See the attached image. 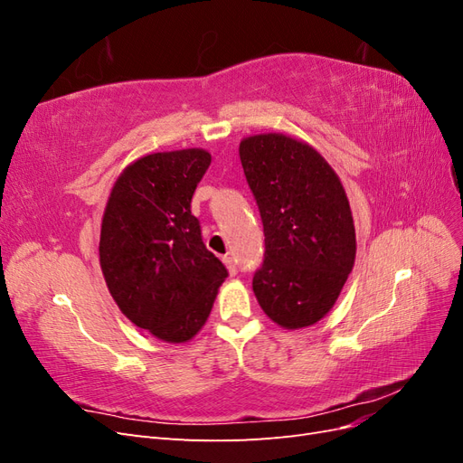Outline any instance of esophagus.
I'll return each mask as SVG.
<instances>
[{"mask_svg": "<svg viewBox=\"0 0 463 463\" xmlns=\"http://www.w3.org/2000/svg\"><path fill=\"white\" fill-rule=\"evenodd\" d=\"M223 262H226V266H228V270H230V274H232V276H233V274H237V260H235L233 257L226 255V257H223Z\"/></svg>", "mask_w": 463, "mask_h": 463, "instance_id": "obj_1", "label": "esophagus"}]
</instances>
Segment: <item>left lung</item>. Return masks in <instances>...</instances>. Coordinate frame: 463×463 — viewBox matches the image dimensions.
<instances>
[{
	"mask_svg": "<svg viewBox=\"0 0 463 463\" xmlns=\"http://www.w3.org/2000/svg\"><path fill=\"white\" fill-rule=\"evenodd\" d=\"M240 158L264 232L255 296L279 326H311L332 309L354 269L345 191L315 148L286 135L245 138Z\"/></svg>",
	"mask_w": 463,
	"mask_h": 463,
	"instance_id": "left-lung-1",
	"label": "left lung"
}]
</instances>
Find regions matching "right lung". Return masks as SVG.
Listing matches in <instances>:
<instances>
[{
	"label": "right lung",
	"instance_id": "1",
	"mask_svg": "<svg viewBox=\"0 0 463 463\" xmlns=\"http://www.w3.org/2000/svg\"><path fill=\"white\" fill-rule=\"evenodd\" d=\"M208 165L201 148L148 154L125 167L104 213L100 266L111 298L133 325L164 342L191 340L228 278L191 214Z\"/></svg>",
	"mask_w": 463,
	"mask_h": 463
}]
</instances>
